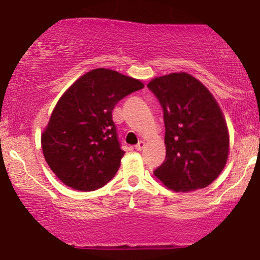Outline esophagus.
Wrapping results in <instances>:
<instances>
[{"mask_svg": "<svg viewBox=\"0 0 260 260\" xmlns=\"http://www.w3.org/2000/svg\"><path fill=\"white\" fill-rule=\"evenodd\" d=\"M144 147H145V141H144V140H140L139 143H138L137 145H136V150H138V151H141V150L144 149Z\"/></svg>", "mask_w": 260, "mask_h": 260, "instance_id": "obj_1", "label": "esophagus"}]
</instances>
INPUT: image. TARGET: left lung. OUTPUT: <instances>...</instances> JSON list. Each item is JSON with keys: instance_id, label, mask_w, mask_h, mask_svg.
Returning a JSON list of instances; mask_svg holds the SVG:
<instances>
[{"instance_id": "left-lung-1", "label": "left lung", "mask_w": 260, "mask_h": 260, "mask_svg": "<svg viewBox=\"0 0 260 260\" xmlns=\"http://www.w3.org/2000/svg\"><path fill=\"white\" fill-rule=\"evenodd\" d=\"M147 87L163 108L166 159L157 179L175 192L205 188L217 179L229 153V133L212 93L185 72L154 78Z\"/></svg>"}]
</instances>
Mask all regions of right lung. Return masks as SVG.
<instances>
[{"instance_id": "right-lung-1", "label": "right lung", "mask_w": 260, "mask_h": 260, "mask_svg": "<svg viewBox=\"0 0 260 260\" xmlns=\"http://www.w3.org/2000/svg\"><path fill=\"white\" fill-rule=\"evenodd\" d=\"M143 87L138 79L97 68L62 94L41 140L48 166L66 186L87 192L115 176L124 151L111 113L117 102Z\"/></svg>"}]
</instances>
